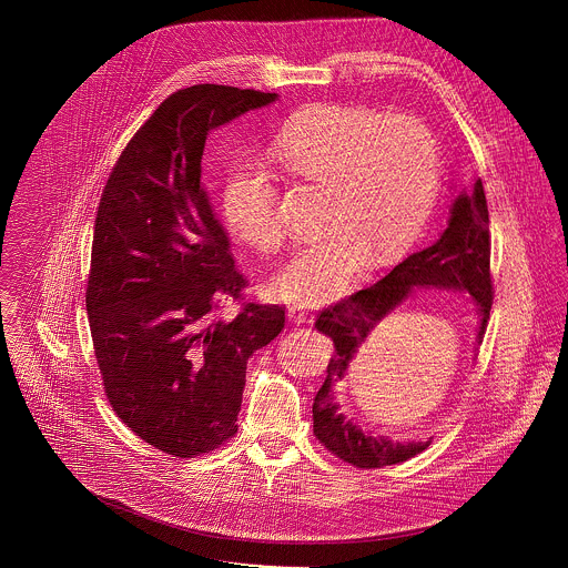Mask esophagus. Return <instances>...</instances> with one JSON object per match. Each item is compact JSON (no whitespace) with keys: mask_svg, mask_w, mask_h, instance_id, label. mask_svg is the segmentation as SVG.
Returning <instances> with one entry per match:
<instances>
[{"mask_svg":"<svg viewBox=\"0 0 568 568\" xmlns=\"http://www.w3.org/2000/svg\"><path fill=\"white\" fill-rule=\"evenodd\" d=\"M287 318L298 326V323H305L307 312H305L301 305H290V307H287Z\"/></svg>","mask_w":568,"mask_h":568,"instance_id":"esophagus-1","label":"esophagus"}]
</instances>
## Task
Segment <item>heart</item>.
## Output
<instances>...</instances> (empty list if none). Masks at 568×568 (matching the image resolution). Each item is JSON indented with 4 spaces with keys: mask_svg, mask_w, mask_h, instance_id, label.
I'll list each match as a JSON object with an SVG mask.
<instances>
[{
    "mask_svg": "<svg viewBox=\"0 0 568 568\" xmlns=\"http://www.w3.org/2000/svg\"><path fill=\"white\" fill-rule=\"evenodd\" d=\"M276 164L298 182L326 186L321 235L303 242L272 276L283 301L323 303L339 296L368 254H399L427 220L438 184L440 150L429 125L364 105H318L294 114L272 139ZM222 211L231 231L256 250L281 242L278 189L258 161L226 173Z\"/></svg>",
    "mask_w": 568,
    "mask_h": 568,
    "instance_id": "obj_1",
    "label": "heart"
}]
</instances>
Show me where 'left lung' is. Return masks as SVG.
Returning a JSON list of instances; mask_svg holds the SVG:
<instances>
[{
	"label": "left lung",
	"instance_id": "1",
	"mask_svg": "<svg viewBox=\"0 0 568 568\" xmlns=\"http://www.w3.org/2000/svg\"><path fill=\"white\" fill-rule=\"evenodd\" d=\"M414 290H447L474 301L478 321L476 344L483 342L493 307V278L490 215L480 180H474L469 189L454 197L447 226L429 247L404 258L375 285L355 292L316 316L314 328L335 342V355L328 364L326 382L314 395V436L355 467L371 469L409 460L432 443V438L399 443L388 436H371L342 414L335 399V384L346 377L357 351L404 301L414 296Z\"/></svg>",
	"mask_w": 568,
	"mask_h": 568
}]
</instances>
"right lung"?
Wrapping results in <instances>:
<instances>
[{
	"mask_svg": "<svg viewBox=\"0 0 568 568\" xmlns=\"http://www.w3.org/2000/svg\"><path fill=\"white\" fill-rule=\"evenodd\" d=\"M276 99L175 92L125 145L99 204L88 314L105 395L139 438L180 458L237 432L247 359L285 326L281 305L217 316L247 281L200 180L209 132Z\"/></svg>",
	"mask_w": 568,
	"mask_h": 568,
	"instance_id": "add662e5",
	"label": "right lung"
}]
</instances>
